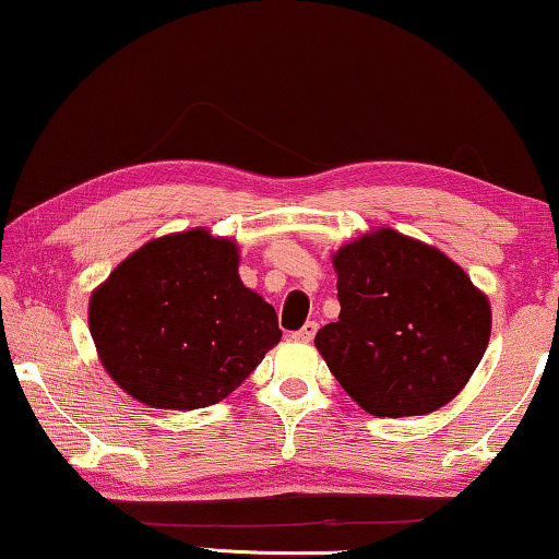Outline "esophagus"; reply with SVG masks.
Returning <instances> with one entry per match:
<instances>
[{
    "mask_svg": "<svg viewBox=\"0 0 559 559\" xmlns=\"http://www.w3.org/2000/svg\"><path fill=\"white\" fill-rule=\"evenodd\" d=\"M314 333H318V322L310 320V322H305V325L299 328L297 333H293V337L295 340H302V343H310V340L314 337Z\"/></svg>",
    "mask_w": 559,
    "mask_h": 559,
    "instance_id": "34e87169",
    "label": "esophagus"
}]
</instances>
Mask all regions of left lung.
<instances>
[{
    "mask_svg": "<svg viewBox=\"0 0 559 559\" xmlns=\"http://www.w3.org/2000/svg\"><path fill=\"white\" fill-rule=\"evenodd\" d=\"M337 322L314 345L330 373L373 416L441 408L479 366L491 333L487 297L439 249L393 229L333 257Z\"/></svg>",
    "mask_w": 559,
    "mask_h": 559,
    "instance_id": "left-lung-1",
    "label": "left lung"
}]
</instances>
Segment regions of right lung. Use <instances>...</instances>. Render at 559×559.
<instances>
[{"label": "right lung", "mask_w": 559, "mask_h": 559, "mask_svg": "<svg viewBox=\"0 0 559 559\" xmlns=\"http://www.w3.org/2000/svg\"><path fill=\"white\" fill-rule=\"evenodd\" d=\"M237 266V245L204 229L153 239L120 262L87 318L110 378L174 411L206 408L241 385L282 330Z\"/></svg>", "instance_id": "1"}]
</instances>
